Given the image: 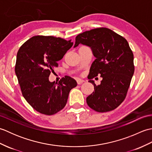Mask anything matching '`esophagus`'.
I'll use <instances>...</instances> for the list:
<instances>
[{"mask_svg":"<svg viewBox=\"0 0 152 152\" xmlns=\"http://www.w3.org/2000/svg\"><path fill=\"white\" fill-rule=\"evenodd\" d=\"M76 82H77V83H78V85H80V84H82V83L84 82V80H82V79H77Z\"/></svg>","mask_w":152,"mask_h":152,"instance_id":"obj_1","label":"esophagus"}]
</instances>
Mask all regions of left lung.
<instances>
[{"instance_id": "1", "label": "left lung", "mask_w": 152, "mask_h": 152, "mask_svg": "<svg viewBox=\"0 0 152 152\" xmlns=\"http://www.w3.org/2000/svg\"><path fill=\"white\" fill-rule=\"evenodd\" d=\"M80 44L89 46L95 60L88 75L94 91L86 98L87 104L98 112L113 110L121 104L127 95L134 71V57L125 38L108 28L87 31L76 37V48ZM103 78L96 86L92 79Z\"/></svg>"}]
</instances>
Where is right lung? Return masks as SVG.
Listing matches in <instances>:
<instances>
[{
	"label": "right lung",
	"mask_w": 152,
	"mask_h": 152,
	"mask_svg": "<svg viewBox=\"0 0 152 152\" xmlns=\"http://www.w3.org/2000/svg\"><path fill=\"white\" fill-rule=\"evenodd\" d=\"M71 40L52 36H34L19 48L15 72L22 95L35 110L53 115L65 106L76 80L64 76L58 83L49 81L51 72L58 66L66 51L72 46Z\"/></svg>",
	"instance_id": "add662e5"
}]
</instances>
